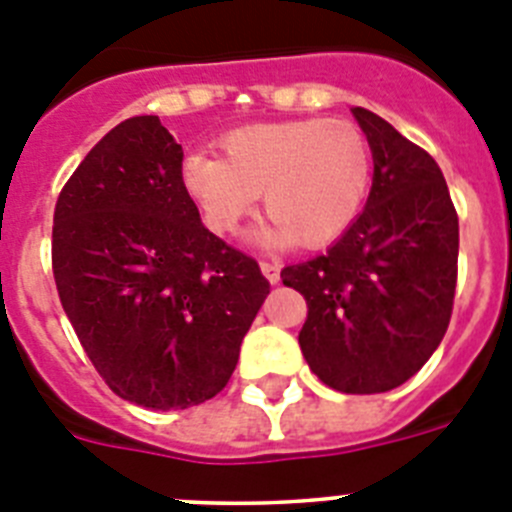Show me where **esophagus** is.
<instances>
[{"label": "esophagus", "instance_id": "obj_1", "mask_svg": "<svg viewBox=\"0 0 512 512\" xmlns=\"http://www.w3.org/2000/svg\"><path fill=\"white\" fill-rule=\"evenodd\" d=\"M259 266H261V274H264L271 284L279 282V264H274V261H261Z\"/></svg>", "mask_w": 512, "mask_h": 512}]
</instances>
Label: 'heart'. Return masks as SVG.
<instances>
[{"label":"heart","instance_id":"b5f03b06","mask_svg":"<svg viewBox=\"0 0 512 512\" xmlns=\"http://www.w3.org/2000/svg\"><path fill=\"white\" fill-rule=\"evenodd\" d=\"M223 156L189 153L184 192L215 235H235L259 205L269 246L323 248L359 215L372 184V148L359 125L330 120L259 122L220 138Z\"/></svg>","mask_w":512,"mask_h":512}]
</instances>
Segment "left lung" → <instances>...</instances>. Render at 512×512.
I'll use <instances>...</instances> for the list:
<instances>
[{
    "mask_svg": "<svg viewBox=\"0 0 512 512\" xmlns=\"http://www.w3.org/2000/svg\"><path fill=\"white\" fill-rule=\"evenodd\" d=\"M354 117L374 158L364 212L282 279L307 300L300 348L320 382L377 395L418 374L449 328L459 217L433 156L364 107Z\"/></svg>",
    "mask_w": 512,
    "mask_h": 512,
    "instance_id": "obj_1",
    "label": "left lung"
}]
</instances>
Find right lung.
<instances>
[{"mask_svg":"<svg viewBox=\"0 0 512 512\" xmlns=\"http://www.w3.org/2000/svg\"><path fill=\"white\" fill-rule=\"evenodd\" d=\"M182 146L156 115L87 153L53 212V277L99 377L122 400L184 410L228 384L269 295L259 264L202 225Z\"/></svg>","mask_w":512,"mask_h":512,"instance_id":"add662e5","label":"right lung"}]
</instances>
